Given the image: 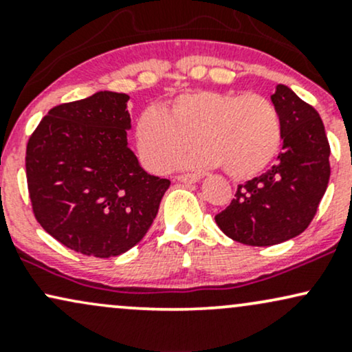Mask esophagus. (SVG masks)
<instances>
[{"mask_svg":"<svg viewBox=\"0 0 352 352\" xmlns=\"http://www.w3.org/2000/svg\"><path fill=\"white\" fill-rule=\"evenodd\" d=\"M175 179H177V182H180V184L190 185V184H197V182L200 180V177L192 175V173H185V175H179V177H175Z\"/></svg>","mask_w":352,"mask_h":352,"instance_id":"esophagus-1","label":"esophagus"}]
</instances>
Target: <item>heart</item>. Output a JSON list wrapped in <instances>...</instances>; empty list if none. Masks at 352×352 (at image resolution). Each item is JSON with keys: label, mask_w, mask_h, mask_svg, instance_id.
I'll return each instance as SVG.
<instances>
[{"label": "heart", "mask_w": 352, "mask_h": 352, "mask_svg": "<svg viewBox=\"0 0 352 352\" xmlns=\"http://www.w3.org/2000/svg\"><path fill=\"white\" fill-rule=\"evenodd\" d=\"M197 140L204 148L185 159V167L207 170L223 165L233 179H248L280 151V114L263 96L193 91L175 98L168 114L148 107L137 119V148L153 172L170 170Z\"/></svg>", "instance_id": "obj_1"}]
</instances>
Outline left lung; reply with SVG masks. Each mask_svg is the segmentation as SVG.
I'll list each match as a JSON object with an SVG mask.
<instances>
[{
    "label": "left lung",
    "instance_id": "8db88e82",
    "mask_svg": "<svg viewBox=\"0 0 352 352\" xmlns=\"http://www.w3.org/2000/svg\"><path fill=\"white\" fill-rule=\"evenodd\" d=\"M281 120L276 164L245 182L236 199L215 217L232 240L250 246L288 241L308 228L331 175L329 142L321 117L285 84L272 96Z\"/></svg>",
    "mask_w": 352,
    "mask_h": 352
}]
</instances>
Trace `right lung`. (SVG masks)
<instances>
[{
	"label": "right lung",
	"instance_id": "1",
	"mask_svg": "<svg viewBox=\"0 0 352 352\" xmlns=\"http://www.w3.org/2000/svg\"><path fill=\"white\" fill-rule=\"evenodd\" d=\"M129 99L99 91L52 107L28 142L36 220L87 256H119L139 243L170 187V180L145 172L129 147Z\"/></svg>",
	"mask_w": 352,
	"mask_h": 352
}]
</instances>
